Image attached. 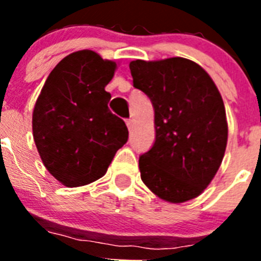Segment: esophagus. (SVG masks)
Wrapping results in <instances>:
<instances>
[{
	"mask_svg": "<svg viewBox=\"0 0 261 261\" xmlns=\"http://www.w3.org/2000/svg\"><path fill=\"white\" fill-rule=\"evenodd\" d=\"M126 126H128L129 130H132V129H133V120L132 119L126 120Z\"/></svg>",
	"mask_w": 261,
	"mask_h": 261,
	"instance_id": "34e87169",
	"label": "esophagus"
}]
</instances>
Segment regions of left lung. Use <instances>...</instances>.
Listing matches in <instances>:
<instances>
[{
    "instance_id": "left-lung-1",
    "label": "left lung",
    "mask_w": 261,
    "mask_h": 261,
    "mask_svg": "<svg viewBox=\"0 0 261 261\" xmlns=\"http://www.w3.org/2000/svg\"><path fill=\"white\" fill-rule=\"evenodd\" d=\"M133 86L154 108L155 141L138 159L141 179L168 202L200 195L217 174L227 144L222 96L211 75L183 57L129 64Z\"/></svg>"
}]
</instances>
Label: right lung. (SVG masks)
Instances as JSON below:
<instances>
[{"label":"right lung","instance_id":"obj_1","mask_svg":"<svg viewBox=\"0 0 261 261\" xmlns=\"http://www.w3.org/2000/svg\"><path fill=\"white\" fill-rule=\"evenodd\" d=\"M116 64L84 49L70 53L48 75L32 114V132L48 171L66 187H81L107 172L128 141V128L108 108L105 87Z\"/></svg>","mask_w":261,"mask_h":261}]
</instances>
